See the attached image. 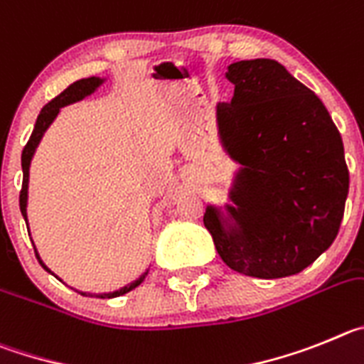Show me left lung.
Masks as SVG:
<instances>
[{
    "instance_id": "left-lung-1",
    "label": "left lung",
    "mask_w": 364,
    "mask_h": 364,
    "mask_svg": "<svg viewBox=\"0 0 364 364\" xmlns=\"http://www.w3.org/2000/svg\"><path fill=\"white\" fill-rule=\"evenodd\" d=\"M230 103L218 105L223 152L234 163L232 205H206L215 250L259 279L299 274L333 243L348 196L341 134L323 101L276 60L228 65Z\"/></svg>"
}]
</instances>
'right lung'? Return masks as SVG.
<instances>
[{
	"mask_svg": "<svg viewBox=\"0 0 364 364\" xmlns=\"http://www.w3.org/2000/svg\"><path fill=\"white\" fill-rule=\"evenodd\" d=\"M107 81V77H97V76H92V77H85V80H80L76 81V83H72L70 87H67L63 90V92L60 94L58 97H54V100L50 101V103H47L41 109V112H39L38 119H36V125H34V130H32V136L31 139H28L27 146L23 149V154H21V168H23V188H21V194H19V208H21V215L23 219H25V223H27V228H28V218H27V203H28V178H31V163H32V158H34L36 154V149H38V145L41 143V139H43L45 132L48 130V127L52 125V121L58 117V114H60V110L63 109V107H67V105H72L76 103V101H81L85 100L87 96H90V94H94L97 90V88L101 87V85ZM31 235V234H28ZM32 241V239H31ZM34 245V243H32ZM34 250H36V257H38L39 264L45 268V270L48 272V274H52L54 276V272L50 270V268L47 267V264L43 263V259L39 257L38 254V248H36L34 245ZM149 276V270L145 272V274H141V276L137 277L136 281H132V283L125 284L123 288H119V290H116V292H109V294H96V297H101V299H112V297H119L123 296V294L130 292V290H134L136 287H139V284L145 281V277ZM58 277V276H55ZM60 279V277H58ZM61 281V279H60ZM77 292V290H76ZM83 294V296H90L92 297V294L88 292H80Z\"/></svg>",
	"mask_w": 364,
	"mask_h": 364,
	"instance_id": "right-lung-1",
	"label": "right lung"
}]
</instances>
